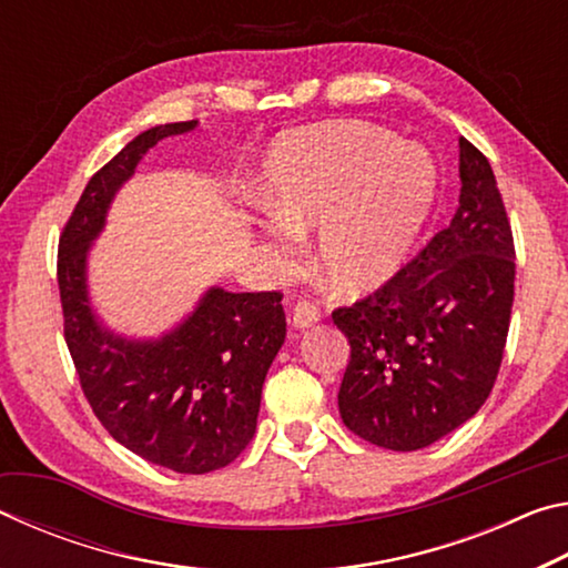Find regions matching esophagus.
<instances>
[{
  "mask_svg": "<svg viewBox=\"0 0 568 568\" xmlns=\"http://www.w3.org/2000/svg\"><path fill=\"white\" fill-rule=\"evenodd\" d=\"M318 321H321V311H318V305H315V303L301 301L293 307V325H295V328H301V331L313 328V325Z\"/></svg>",
  "mask_w": 568,
  "mask_h": 568,
  "instance_id": "34e87169",
  "label": "esophagus"
}]
</instances>
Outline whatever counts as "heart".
Wrapping results in <instances>:
<instances>
[{"label": "heart", "mask_w": 568, "mask_h": 568, "mask_svg": "<svg viewBox=\"0 0 568 568\" xmlns=\"http://www.w3.org/2000/svg\"><path fill=\"white\" fill-rule=\"evenodd\" d=\"M440 175L420 145L363 122L283 134L267 150L265 235L287 255L293 233L321 225L318 261L343 293L386 283L406 263L438 200Z\"/></svg>", "instance_id": "heart-1"}]
</instances>
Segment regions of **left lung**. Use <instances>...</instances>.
<instances>
[{
  "label": "left lung",
  "instance_id": "obj_1",
  "mask_svg": "<svg viewBox=\"0 0 568 568\" xmlns=\"http://www.w3.org/2000/svg\"><path fill=\"white\" fill-rule=\"evenodd\" d=\"M458 210L376 293L333 311L351 343L338 390L355 436L418 450L476 416L491 393L514 305V235L494 170L458 140Z\"/></svg>",
  "mask_w": 568,
  "mask_h": 568
}]
</instances>
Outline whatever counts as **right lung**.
<instances>
[{
    "label": "right lung",
    "instance_id": "add662e5",
    "mask_svg": "<svg viewBox=\"0 0 568 568\" xmlns=\"http://www.w3.org/2000/svg\"><path fill=\"white\" fill-rule=\"evenodd\" d=\"M195 124L140 132L94 172L57 253L64 341L94 416L132 454L192 476L233 464L253 440L267 368L285 341L283 295L210 287L162 338L134 341L104 328L94 313L88 253L148 150Z\"/></svg>",
    "mask_w": 568,
    "mask_h": 568
}]
</instances>
